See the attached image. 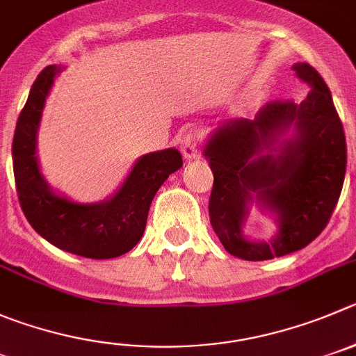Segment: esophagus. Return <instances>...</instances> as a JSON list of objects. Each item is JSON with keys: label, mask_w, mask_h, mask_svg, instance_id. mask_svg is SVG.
I'll use <instances>...</instances> for the list:
<instances>
[{"label": "esophagus", "mask_w": 356, "mask_h": 356, "mask_svg": "<svg viewBox=\"0 0 356 356\" xmlns=\"http://www.w3.org/2000/svg\"><path fill=\"white\" fill-rule=\"evenodd\" d=\"M179 147H181L182 156L186 159H193L197 158L198 151H200V133L195 131V129H189L181 137V142H179Z\"/></svg>", "instance_id": "1"}]
</instances>
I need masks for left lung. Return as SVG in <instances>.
I'll return each mask as SVG.
<instances>
[{
  "instance_id": "obj_1",
  "label": "left lung",
  "mask_w": 356,
  "mask_h": 356,
  "mask_svg": "<svg viewBox=\"0 0 356 356\" xmlns=\"http://www.w3.org/2000/svg\"><path fill=\"white\" fill-rule=\"evenodd\" d=\"M293 70L311 86L304 102L272 99L254 121L225 122L204 151L214 174L211 225L228 253L242 260H272L313 242L330 221L344 184L346 137L330 89L307 63ZM290 125L298 135L282 154L264 155ZM251 193L280 214V234L270 243L245 241L240 234Z\"/></svg>"
}]
</instances>
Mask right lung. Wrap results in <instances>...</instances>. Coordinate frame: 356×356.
I'll return each mask as SVG.
<instances>
[{
    "mask_svg": "<svg viewBox=\"0 0 356 356\" xmlns=\"http://www.w3.org/2000/svg\"><path fill=\"white\" fill-rule=\"evenodd\" d=\"M58 72L54 65L40 72L19 114L12 144L19 204L29 225L56 248L95 260L121 257L140 241L152 198L168 175L182 167V156L177 149L145 154L118 193L102 204H75L52 193L35 154L40 115Z\"/></svg>",
    "mask_w": 356,
    "mask_h": 356,
    "instance_id": "right-lung-1",
    "label": "right lung"
}]
</instances>
